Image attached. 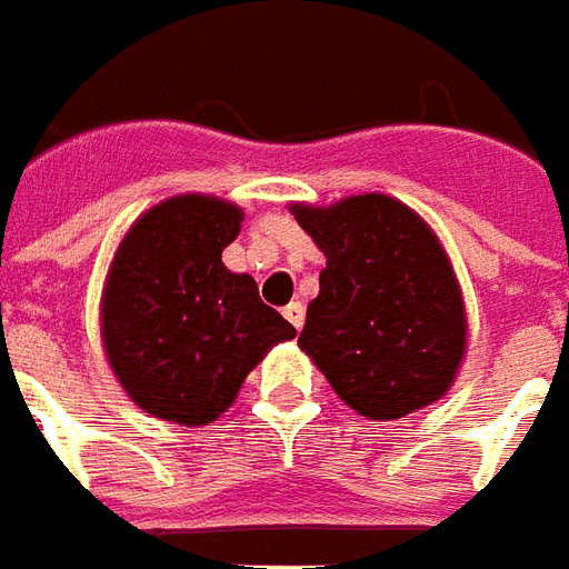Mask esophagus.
Returning <instances> with one entry per match:
<instances>
[{
	"instance_id": "34e87169",
	"label": "esophagus",
	"mask_w": 569,
	"mask_h": 569,
	"mask_svg": "<svg viewBox=\"0 0 569 569\" xmlns=\"http://www.w3.org/2000/svg\"><path fill=\"white\" fill-rule=\"evenodd\" d=\"M283 317L296 326V329H301V323H305V305H301V301H289L283 308Z\"/></svg>"
}]
</instances>
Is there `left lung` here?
Masks as SVG:
<instances>
[{"instance_id":"obj_1","label":"left lung","mask_w":569,"mask_h":569,"mask_svg":"<svg viewBox=\"0 0 569 569\" xmlns=\"http://www.w3.org/2000/svg\"><path fill=\"white\" fill-rule=\"evenodd\" d=\"M292 216L326 256L298 345L332 391L369 419L440 400L462 363L465 308L431 228L381 193Z\"/></svg>"}]
</instances>
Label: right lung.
I'll return each mask as SVG.
<instances>
[{
    "label": "right lung",
    "instance_id": "1",
    "mask_svg": "<svg viewBox=\"0 0 569 569\" xmlns=\"http://www.w3.org/2000/svg\"><path fill=\"white\" fill-rule=\"evenodd\" d=\"M243 212L216 197H174L134 221L107 273L101 329L110 367L157 419L206 425L296 326L268 308L249 273H230L224 246Z\"/></svg>",
    "mask_w": 569,
    "mask_h": 569
}]
</instances>
